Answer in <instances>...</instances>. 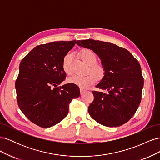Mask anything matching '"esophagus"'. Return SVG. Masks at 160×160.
I'll list each match as a JSON object with an SVG mask.
<instances>
[{
  "label": "esophagus",
  "mask_w": 160,
  "mask_h": 160,
  "mask_svg": "<svg viewBox=\"0 0 160 160\" xmlns=\"http://www.w3.org/2000/svg\"><path fill=\"white\" fill-rule=\"evenodd\" d=\"M85 91H86V89H83V88H80V92H81V94H83Z\"/></svg>",
  "instance_id": "34e87169"
}]
</instances>
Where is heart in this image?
Wrapping results in <instances>:
<instances>
[{"label":"heart","instance_id":"b5f03b06","mask_svg":"<svg viewBox=\"0 0 160 160\" xmlns=\"http://www.w3.org/2000/svg\"><path fill=\"white\" fill-rule=\"evenodd\" d=\"M80 56L86 63L90 65V71L93 73H89L84 76L73 75L69 79V82L78 85L81 88H87L90 85L94 84L98 80V77L99 79L103 78L105 75V69L101 65L96 63L97 60H98V55L91 49H82L80 51ZM70 61L71 55L67 54L64 57L63 61H62V69L68 75L71 73Z\"/></svg>","mask_w":160,"mask_h":160}]
</instances>
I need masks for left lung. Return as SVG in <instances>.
Masks as SVG:
<instances>
[{
  "label": "left lung",
  "instance_id": "1",
  "mask_svg": "<svg viewBox=\"0 0 160 160\" xmlns=\"http://www.w3.org/2000/svg\"><path fill=\"white\" fill-rule=\"evenodd\" d=\"M77 44L93 50L101 60L105 75L93 91L88 108L91 117L107 127H118L132 118L142 99L143 78L138 61L127 49L111 42L88 39Z\"/></svg>",
  "mask_w": 160,
  "mask_h": 160
}]
</instances>
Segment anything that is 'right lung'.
I'll use <instances>...</instances> for the list:
<instances>
[{
    "label": "right lung",
    "instance_id": "1",
    "mask_svg": "<svg viewBox=\"0 0 160 160\" xmlns=\"http://www.w3.org/2000/svg\"><path fill=\"white\" fill-rule=\"evenodd\" d=\"M76 41L38 45L22 59L15 82L19 108L31 122L43 128L53 126L68 114L69 103L80 95L79 87L67 83L62 69L65 56Z\"/></svg>",
    "mask_w": 160,
    "mask_h": 160
}]
</instances>
